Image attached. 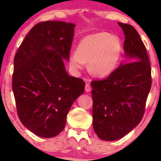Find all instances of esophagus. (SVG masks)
Returning <instances> with one entry per match:
<instances>
[{
    "mask_svg": "<svg viewBox=\"0 0 161 161\" xmlns=\"http://www.w3.org/2000/svg\"><path fill=\"white\" fill-rule=\"evenodd\" d=\"M91 89H92L91 86H90L89 83H86V85H85V90H86V92H89L91 91Z\"/></svg>",
    "mask_w": 161,
    "mask_h": 161,
    "instance_id": "34e87169",
    "label": "esophagus"
}]
</instances>
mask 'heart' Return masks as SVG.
<instances>
[{
    "mask_svg": "<svg viewBox=\"0 0 161 161\" xmlns=\"http://www.w3.org/2000/svg\"><path fill=\"white\" fill-rule=\"evenodd\" d=\"M121 53L122 42L118 36L106 32L97 33L81 39L78 50L70 55L69 63L74 69L79 70L89 61L92 74L105 77L116 69Z\"/></svg>",
    "mask_w": 161,
    "mask_h": 161,
    "instance_id": "obj_1",
    "label": "heart"
}]
</instances>
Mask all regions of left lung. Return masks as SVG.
I'll return each mask as SVG.
<instances>
[{"label":"left lung","instance_id":"left-lung-1","mask_svg":"<svg viewBox=\"0 0 161 161\" xmlns=\"http://www.w3.org/2000/svg\"><path fill=\"white\" fill-rule=\"evenodd\" d=\"M118 24L125 36L128 62L91 83L94 130L105 141L119 139L139 124L152 86L150 62L139 34L131 25Z\"/></svg>","mask_w":161,"mask_h":161}]
</instances>
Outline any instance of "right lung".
<instances>
[{"label":"right lung","mask_w":161,"mask_h":161,"mask_svg":"<svg viewBox=\"0 0 161 161\" xmlns=\"http://www.w3.org/2000/svg\"><path fill=\"white\" fill-rule=\"evenodd\" d=\"M75 26L61 21L37 23L14 56L12 90L17 115L40 137H54L63 130L72 103L84 92L83 80L69 76L64 67Z\"/></svg>","instance_id":"right-lung-1"}]
</instances>
